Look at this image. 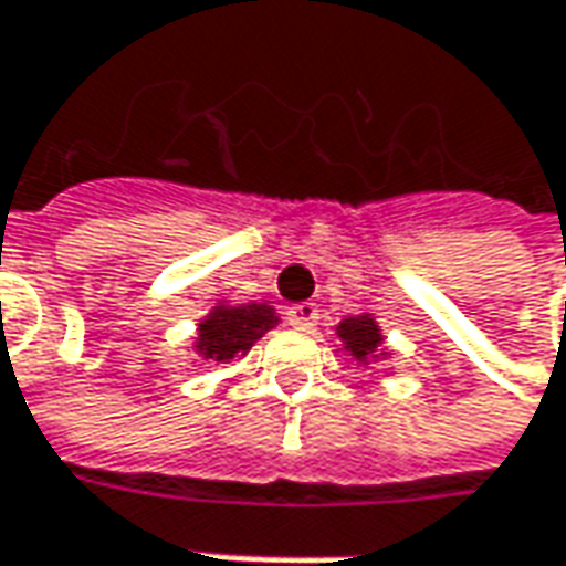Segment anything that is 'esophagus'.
Masks as SVG:
<instances>
[{"instance_id":"1","label":"esophagus","mask_w":566,"mask_h":566,"mask_svg":"<svg viewBox=\"0 0 566 566\" xmlns=\"http://www.w3.org/2000/svg\"><path fill=\"white\" fill-rule=\"evenodd\" d=\"M286 321H290V327L295 329H311L317 324V305H314V302L292 305V308L286 311Z\"/></svg>"}]
</instances>
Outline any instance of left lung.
Here are the masks:
<instances>
[{
  "instance_id": "obj_1",
  "label": "left lung",
  "mask_w": 566,
  "mask_h": 566,
  "mask_svg": "<svg viewBox=\"0 0 566 566\" xmlns=\"http://www.w3.org/2000/svg\"><path fill=\"white\" fill-rule=\"evenodd\" d=\"M336 336L343 343L345 355H352L358 364H374V361H386L392 352L382 345V329L377 324L374 314H355V317H345L339 321L336 327Z\"/></svg>"
}]
</instances>
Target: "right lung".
Listing matches in <instances>:
<instances>
[{
	"mask_svg": "<svg viewBox=\"0 0 566 566\" xmlns=\"http://www.w3.org/2000/svg\"><path fill=\"white\" fill-rule=\"evenodd\" d=\"M276 324H280V317L268 302H249V305L218 302L199 321V333H196L192 348L205 361L230 364L233 358L249 355V348Z\"/></svg>",
	"mask_w": 566,
	"mask_h": 566,
	"instance_id": "add662e5",
	"label": "right lung"
}]
</instances>
